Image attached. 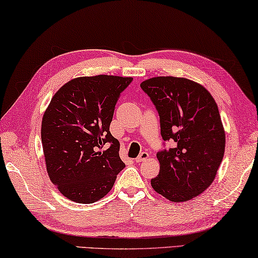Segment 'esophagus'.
<instances>
[{
	"label": "esophagus",
	"mask_w": 258,
	"mask_h": 258,
	"mask_svg": "<svg viewBox=\"0 0 258 258\" xmlns=\"http://www.w3.org/2000/svg\"><path fill=\"white\" fill-rule=\"evenodd\" d=\"M148 157H150V154H148L147 152H142L141 154H139V156L136 159V162H137V163H141V162H143V161H146Z\"/></svg>",
	"instance_id": "34e87169"
}]
</instances>
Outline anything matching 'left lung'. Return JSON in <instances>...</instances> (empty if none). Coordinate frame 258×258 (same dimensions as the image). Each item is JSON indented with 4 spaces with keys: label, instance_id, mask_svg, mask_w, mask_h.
Masks as SVG:
<instances>
[{
    "label": "left lung",
    "instance_id": "obj_1",
    "mask_svg": "<svg viewBox=\"0 0 258 258\" xmlns=\"http://www.w3.org/2000/svg\"><path fill=\"white\" fill-rule=\"evenodd\" d=\"M160 115L161 136L173 148L157 152L160 173L153 189L171 202H186L211 186L222 162L225 134L218 105L202 85L178 77L141 84Z\"/></svg>",
    "mask_w": 258,
    "mask_h": 258
}]
</instances>
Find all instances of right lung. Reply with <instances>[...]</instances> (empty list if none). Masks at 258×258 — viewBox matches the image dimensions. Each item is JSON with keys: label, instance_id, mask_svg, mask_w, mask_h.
<instances>
[{"label": "right lung", "instance_id": "add662e5", "mask_svg": "<svg viewBox=\"0 0 258 258\" xmlns=\"http://www.w3.org/2000/svg\"><path fill=\"white\" fill-rule=\"evenodd\" d=\"M132 81L107 75L79 77L63 85L45 111L40 134L46 170L70 201H99L125 166L110 124L117 99Z\"/></svg>", "mask_w": 258, "mask_h": 258}]
</instances>
